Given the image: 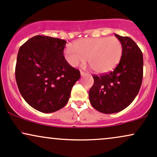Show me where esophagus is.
<instances>
[{
	"label": "esophagus",
	"mask_w": 157,
	"mask_h": 157,
	"mask_svg": "<svg viewBox=\"0 0 157 157\" xmlns=\"http://www.w3.org/2000/svg\"><path fill=\"white\" fill-rule=\"evenodd\" d=\"M80 75H81V76H82V77H83V76H85V75H86V73H85L84 71H80Z\"/></svg>",
	"instance_id": "1"
}]
</instances>
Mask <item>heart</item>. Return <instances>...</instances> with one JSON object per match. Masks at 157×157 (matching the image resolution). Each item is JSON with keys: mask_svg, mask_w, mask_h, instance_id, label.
I'll return each instance as SVG.
<instances>
[{"mask_svg": "<svg viewBox=\"0 0 157 157\" xmlns=\"http://www.w3.org/2000/svg\"><path fill=\"white\" fill-rule=\"evenodd\" d=\"M73 47L64 49V57L70 66L76 67L88 63L97 73H106L117 66L121 59L122 46L115 37H90L75 42Z\"/></svg>", "mask_w": 157, "mask_h": 157, "instance_id": "heart-1", "label": "heart"}]
</instances>
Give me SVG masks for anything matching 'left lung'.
<instances>
[{
    "mask_svg": "<svg viewBox=\"0 0 157 157\" xmlns=\"http://www.w3.org/2000/svg\"><path fill=\"white\" fill-rule=\"evenodd\" d=\"M122 46L120 63L112 71L93 75L94 82L89 91L93 108L103 113L121 111L134 101L143 77V57L136 43L129 37L115 34Z\"/></svg>",
    "mask_w": 157,
    "mask_h": 157,
    "instance_id": "obj_1",
    "label": "left lung"
}]
</instances>
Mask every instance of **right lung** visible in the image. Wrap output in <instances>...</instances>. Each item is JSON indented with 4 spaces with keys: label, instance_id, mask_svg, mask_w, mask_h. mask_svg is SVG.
I'll return each mask as SVG.
<instances>
[{
    "label": "right lung",
    "instance_id": "right-lung-1",
    "mask_svg": "<svg viewBox=\"0 0 157 157\" xmlns=\"http://www.w3.org/2000/svg\"><path fill=\"white\" fill-rule=\"evenodd\" d=\"M66 44L64 40L37 35L19 48L15 66L17 87L25 101L40 112L63 108L80 77V71L65 59Z\"/></svg>",
    "mask_w": 157,
    "mask_h": 157
}]
</instances>
